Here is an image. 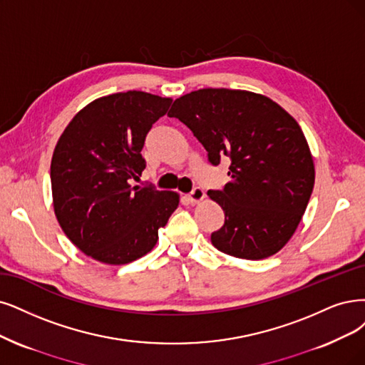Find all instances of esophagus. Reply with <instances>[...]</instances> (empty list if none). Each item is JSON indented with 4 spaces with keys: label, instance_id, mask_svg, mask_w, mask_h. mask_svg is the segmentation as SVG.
<instances>
[{
    "label": "esophagus",
    "instance_id": "esophagus-1",
    "mask_svg": "<svg viewBox=\"0 0 365 365\" xmlns=\"http://www.w3.org/2000/svg\"><path fill=\"white\" fill-rule=\"evenodd\" d=\"M205 197H206V194L203 190H201V187H194V190L186 195L187 201H191L192 205H197V203H200V201H203Z\"/></svg>",
    "mask_w": 365,
    "mask_h": 365
}]
</instances>
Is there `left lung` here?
Here are the masks:
<instances>
[{"instance_id":"8db88e82","label":"left lung","mask_w":365,"mask_h":365,"mask_svg":"<svg viewBox=\"0 0 365 365\" xmlns=\"http://www.w3.org/2000/svg\"><path fill=\"white\" fill-rule=\"evenodd\" d=\"M179 118L210 164L232 159L228 182L207 191L225 215L212 245L245 260L277 254L298 228L314 186V162L301 126L284 108L247 90L201 88L175 99Z\"/></svg>"}]
</instances>
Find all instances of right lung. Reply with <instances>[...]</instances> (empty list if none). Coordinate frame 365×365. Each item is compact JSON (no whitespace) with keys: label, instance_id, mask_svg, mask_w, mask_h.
Wrapping results in <instances>:
<instances>
[{"label":"right lung","instance_id":"obj_1","mask_svg":"<svg viewBox=\"0 0 365 365\" xmlns=\"http://www.w3.org/2000/svg\"><path fill=\"white\" fill-rule=\"evenodd\" d=\"M171 98L130 90L94 99L78 111L51 160L52 205L72 244L105 264L150 252L180 197L132 186L145 168V135Z\"/></svg>","mask_w":365,"mask_h":365}]
</instances>
